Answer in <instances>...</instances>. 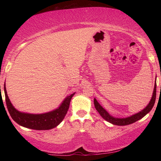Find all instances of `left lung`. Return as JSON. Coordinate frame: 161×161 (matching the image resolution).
<instances>
[{"label": "left lung", "instance_id": "obj_1", "mask_svg": "<svg viewBox=\"0 0 161 161\" xmlns=\"http://www.w3.org/2000/svg\"><path fill=\"white\" fill-rule=\"evenodd\" d=\"M156 82L155 84L154 90H153V93L152 98L151 101H150L148 106H147L143 110L140 111V112L136 114L131 116L127 117V118H124V119H117L110 116L109 114H108L107 111H106L99 103H98L96 99H94V107L96 108V109L97 110L98 112L99 113V114L102 116V118L104 119L106 121H108L109 123L112 124L117 125V126H126V125L133 124L134 123V122L138 121V120H140L141 119H142L143 117L145 116L147 114L149 113L150 111H151L153 108V107L155 102H156Z\"/></svg>", "mask_w": 161, "mask_h": 161}]
</instances>
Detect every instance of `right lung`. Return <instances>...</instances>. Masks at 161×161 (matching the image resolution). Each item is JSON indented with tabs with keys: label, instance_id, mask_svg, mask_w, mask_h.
<instances>
[{
	"label": "right lung",
	"instance_id": "obj_1",
	"mask_svg": "<svg viewBox=\"0 0 161 161\" xmlns=\"http://www.w3.org/2000/svg\"><path fill=\"white\" fill-rule=\"evenodd\" d=\"M4 92L6 106L11 118L20 126L34 130L52 129L60 124L69 109L71 99L75 94V93H73L67 97L60 107L56 110L46 114H31L21 113L13 107L8 97L5 84Z\"/></svg>",
	"mask_w": 161,
	"mask_h": 161
}]
</instances>
